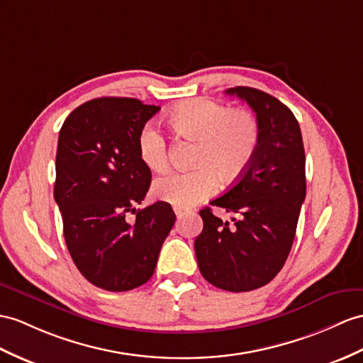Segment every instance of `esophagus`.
<instances>
[{"instance_id": "esophagus-1", "label": "esophagus", "mask_w": 363, "mask_h": 363, "mask_svg": "<svg viewBox=\"0 0 363 363\" xmlns=\"http://www.w3.org/2000/svg\"><path fill=\"white\" fill-rule=\"evenodd\" d=\"M184 211H186V209H183V208H179V206H175V208H174V212H175V216H177V217H179V218H180V217H182L183 214H184Z\"/></svg>"}]
</instances>
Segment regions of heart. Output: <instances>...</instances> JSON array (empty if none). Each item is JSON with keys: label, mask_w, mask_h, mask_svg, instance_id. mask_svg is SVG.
Listing matches in <instances>:
<instances>
[{"label": "heart", "mask_w": 363, "mask_h": 363, "mask_svg": "<svg viewBox=\"0 0 363 363\" xmlns=\"http://www.w3.org/2000/svg\"><path fill=\"white\" fill-rule=\"evenodd\" d=\"M175 135L196 141L189 172H169L154 183V192L174 206L188 208L205 200L220 182L238 179L251 164L260 141V125L248 109L196 99L180 103L167 113ZM138 157L151 171L167 166V145L160 132L146 128L138 137Z\"/></svg>", "instance_id": "heart-1"}]
</instances>
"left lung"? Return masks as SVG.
<instances>
[{
    "mask_svg": "<svg viewBox=\"0 0 363 363\" xmlns=\"http://www.w3.org/2000/svg\"><path fill=\"white\" fill-rule=\"evenodd\" d=\"M226 94L237 95L257 115L260 141L248 169L209 203L238 218L223 222L209 206L203 208V231L194 248L211 285L245 293L269 284L288 259L306 196L305 149L294 113L276 96L246 86Z\"/></svg>",
    "mask_w": 363,
    "mask_h": 363,
    "instance_id": "left-lung-1",
    "label": "left lung"
}]
</instances>
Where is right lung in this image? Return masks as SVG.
I'll list each match as a JSON object with an SVG mask.
<instances>
[{
	"instance_id": "add662e5",
	"label": "right lung",
	"mask_w": 363,
	"mask_h": 363,
	"mask_svg": "<svg viewBox=\"0 0 363 363\" xmlns=\"http://www.w3.org/2000/svg\"><path fill=\"white\" fill-rule=\"evenodd\" d=\"M158 111L135 99L104 96L78 106L60 129L54 197L67 250L84 279L112 293L152 277L175 223L166 201L137 209L152 177L138 157V137Z\"/></svg>"
}]
</instances>
